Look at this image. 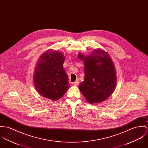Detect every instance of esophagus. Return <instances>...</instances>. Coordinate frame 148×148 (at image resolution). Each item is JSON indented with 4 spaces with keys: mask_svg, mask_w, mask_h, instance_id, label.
<instances>
[{
    "mask_svg": "<svg viewBox=\"0 0 148 148\" xmlns=\"http://www.w3.org/2000/svg\"><path fill=\"white\" fill-rule=\"evenodd\" d=\"M79 80H77V81H76L75 82H74L73 83V85H74V86H77L78 84H79Z\"/></svg>",
    "mask_w": 148,
    "mask_h": 148,
    "instance_id": "esophagus-1",
    "label": "esophagus"
}]
</instances>
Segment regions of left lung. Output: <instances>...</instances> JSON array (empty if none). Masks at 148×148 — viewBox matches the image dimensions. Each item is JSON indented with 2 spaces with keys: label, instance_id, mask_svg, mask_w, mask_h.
Wrapping results in <instances>:
<instances>
[{
  "label": "left lung",
  "instance_id": "1",
  "mask_svg": "<svg viewBox=\"0 0 148 148\" xmlns=\"http://www.w3.org/2000/svg\"><path fill=\"white\" fill-rule=\"evenodd\" d=\"M78 58L84 64V78L79 89L90 104L99 103L108 98L116 86L115 65L107 52L95 50L91 54L79 53Z\"/></svg>",
  "mask_w": 148,
  "mask_h": 148
}]
</instances>
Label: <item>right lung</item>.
Segmentation results:
<instances>
[{
	"label": "right lung",
	"instance_id": "1",
	"mask_svg": "<svg viewBox=\"0 0 148 148\" xmlns=\"http://www.w3.org/2000/svg\"><path fill=\"white\" fill-rule=\"evenodd\" d=\"M65 58L60 51L47 50L36 65L33 83L41 96L51 100L61 98L69 89V78L63 64Z\"/></svg>",
	"mask_w": 148,
	"mask_h": 148
}]
</instances>
